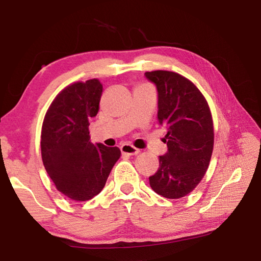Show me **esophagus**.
I'll return each mask as SVG.
<instances>
[{
	"label": "esophagus",
	"instance_id": "obj_1",
	"mask_svg": "<svg viewBox=\"0 0 261 261\" xmlns=\"http://www.w3.org/2000/svg\"><path fill=\"white\" fill-rule=\"evenodd\" d=\"M121 148V152L123 154H126V155H137L139 153V149L132 146L130 144H123Z\"/></svg>",
	"mask_w": 261,
	"mask_h": 261
}]
</instances>
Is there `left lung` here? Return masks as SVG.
I'll return each mask as SVG.
<instances>
[{
    "mask_svg": "<svg viewBox=\"0 0 261 261\" xmlns=\"http://www.w3.org/2000/svg\"><path fill=\"white\" fill-rule=\"evenodd\" d=\"M158 91V121L168 130V151L149 177L158 194L178 199L197 187L208 168L214 144L213 121L200 91L180 74L156 70L145 72Z\"/></svg>",
    "mask_w": 261,
    "mask_h": 261,
    "instance_id": "left-lung-1",
    "label": "left lung"
}]
</instances>
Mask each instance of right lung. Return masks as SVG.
<instances>
[{
    "mask_svg": "<svg viewBox=\"0 0 261 261\" xmlns=\"http://www.w3.org/2000/svg\"><path fill=\"white\" fill-rule=\"evenodd\" d=\"M102 85L98 79L65 87L53 101L41 132L43 166L65 197L85 201L100 193L115 163L118 147L91 143V117L99 112Z\"/></svg>",
    "mask_w": 261,
    "mask_h": 261,
    "instance_id": "add662e5",
    "label": "right lung"
}]
</instances>
